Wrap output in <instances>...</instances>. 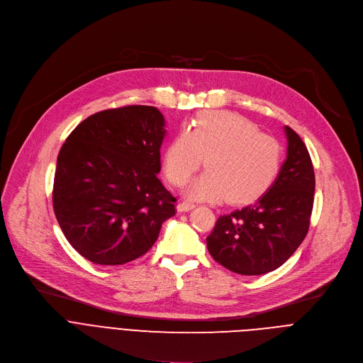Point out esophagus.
I'll return each mask as SVG.
<instances>
[{"mask_svg":"<svg viewBox=\"0 0 363 363\" xmlns=\"http://www.w3.org/2000/svg\"><path fill=\"white\" fill-rule=\"evenodd\" d=\"M194 208H196V205L191 203V202H182V203L177 205V212L183 213V212H189V211H191Z\"/></svg>","mask_w":363,"mask_h":363,"instance_id":"esophagus-1","label":"esophagus"}]
</instances>
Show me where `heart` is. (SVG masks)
Masks as SVG:
<instances>
[{
  "instance_id": "heart-1",
  "label": "heart",
  "mask_w": 363,
  "mask_h": 363,
  "mask_svg": "<svg viewBox=\"0 0 363 363\" xmlns=\"http://www.w3.org/2000/svg\"><path fill=\"white\" fill-rule=\"evenodd\" d=\"M207 161H204V157ZM279 143L259 133L250 119L226 111L197 115L191 130L183 128L164 151L167 179L183 184L205 163L208 169L190 183L194 199L220 200L240 205L262 196L281 166Z\"/></svg>"
}]
</instances>
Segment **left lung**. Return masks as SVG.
Masks as SVG:
<instances>
[{
    "label": "left lung",
    "mask_w": 363,
    "mask_h": 363,
    "mask_svg": "<svg viewBox=\"0 0 363 363\" xmlns=\"http://www.w3.org/2000/svg\"><path fill=\"white\" fill-rule=\"evenodd\" d=\"M287 158L275 182L257 202L219 216L206 238L213 259L242 275H261L283 265L301 245L310 226L314 170L303 140L284 127Z\"/></svg>",
    "instance_id": "obj_1"
}]
</instances>
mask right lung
Returning <instances> with one entry per match:
<instances>
[{
	"label": "right lung",
	"mask_w": 363,
	"mask_h": 363,
	"mask_svg": "<svg viewBox=\"0 0 363 363\" xmlns=\"http://www.w3.org/2000/svg\"><path fill=\"white\" fill-rule=\"evenodd\" d=\"M164 116L154 106L96 112L57 155L53 209L69 244L88 261L121 265L144 255L176 197L160 182Z\"/></svg>",
	"instance_id": "right-lung-1"
}]
</instances>
